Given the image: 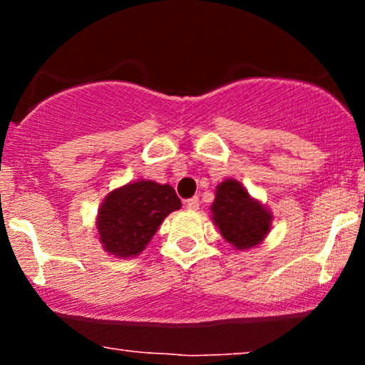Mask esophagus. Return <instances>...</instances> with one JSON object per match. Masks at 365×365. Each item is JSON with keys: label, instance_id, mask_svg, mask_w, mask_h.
<instances>
[{"label": "esophagus", "instance_id": "esophagus-1", "mask_svg": "<svg viewBox=\"0 0 365 365\" xmlns=\"http://www.w3.org/2000/svg\"><path fill=\"white\" fill-rule=\"evenodd\" d=\"M185 207L188 211H197L199 209V197H192V199L185 200Z\"/></svg>", "mask_w": 365, "mask_h": 365}]
</instances>
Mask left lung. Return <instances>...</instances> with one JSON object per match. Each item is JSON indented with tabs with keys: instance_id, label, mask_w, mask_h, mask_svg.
I'll list each match as a JSON object with an SVG mask.
<instances>
[{
	"instance_id": "left-lung-1",
	"label": "left lung",
	"mask_w": 365,
	"mask_h": 365,
	"mask_svg": "<svg viewBox=\"0 0 365 365\" xmlns=\"http://www.w3.org/2000/svg\"><path fill=\"white\" fill-rule=\"evenodd\" d=\"M211 220L225 240L237 250L261 245L273 225L269 209L254 199L235 178H226L216 187Z\"/></svg>"
}]
</instances>
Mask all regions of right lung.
<instances>
[{"mask_svg":"<svg viewBox=\"0 0 365 365\" xmlns=\"http://www.w3.org/2000/svg\"><path fill=\"white\" fill-rule=\"evenodd\" d=\"M180 207L182 202L168 183L130 182L104 197L96 217L99 242L110 255L135 257L148 247L165 217Z\"/></svg>","mask_w":365,"mask_h":365,"instance_id":"1","label":"right lung"}]
</instances>
